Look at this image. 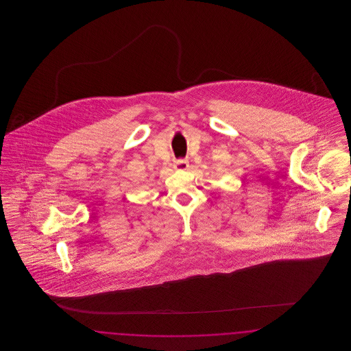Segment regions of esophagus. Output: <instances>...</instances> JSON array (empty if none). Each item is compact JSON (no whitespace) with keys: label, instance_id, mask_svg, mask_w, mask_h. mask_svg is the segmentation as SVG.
Returning a JSON list of instances; mask_svg holds the SVG:
<instances>
[{"label":"esophagus","instance_id":"esophagus-1","mask_svg":"<svg viewBox=\"0 0 351 351\" xmlns=\"http://www.w3.org/2000/svg\"><path fill=\"white\" fill-rule=\"evenodd\" d=\"M189 167V162L186 159H179L175 162V168L179 171H185Z\"/></svg>","mask_w":351,"mask_h":351}]
</instances>
